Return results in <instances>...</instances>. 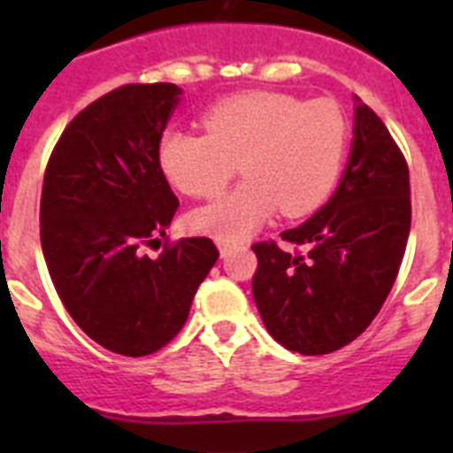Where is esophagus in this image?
<instances>
[{
    "instance_id": "esophagus-1",
    "label": "esophagus",
    "mask_w": 453,
    "mask_h": 453,
    "mask_svg": "<svg viewBox=\"0 0 453 453\" xmlns=\"http://www.w3.org/2000/svg\"><path fill=\"white\" fill-rule=\"evenodd\" d=\"M218 247H219V254H222V258H226V256L234 251V245H229V242H224V240H218Z\"/></svg>"
}]
</instances>
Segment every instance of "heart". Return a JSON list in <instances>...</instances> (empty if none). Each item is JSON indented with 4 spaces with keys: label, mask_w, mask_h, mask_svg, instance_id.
Masks as SVG:
<instances>
[{
    "label": "heart",
    "mask_w": 453,
    "mask_h": 453,
    "mask_svg": "<svg viewBox=\"0 0 453 453\" xmlns=\"http://www.w3.org/2000/svg\"><path fill=\"white\" fill-rule=\"evenodd\" d=\"M202 134L167 131L158 163L188 197H215L234 179L231 195L188 215V226L224 242L242 240L276 208L306 218L331 197L349 147L345 111L331 99L303 102L283 92H242L215 104Z\"/></svg>",
    "instance_id": "1"
}]
</instances>
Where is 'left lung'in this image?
I'll list each match as a JSON object with an SVG mask.
<instances>
[{
	"label": "left lung",
	"mask_w": 453,
	"mask_h": 453,
	"mask_svg": "<svg viewBox=\"0 0 453 453\" xmlns=\"http://www.w3.org/2000/svg\"><path fill=\"white\" fill-rule=\"evenodd\" d=\"M411 231V181L402 150L356 97L354 142L334 197L281 238L306 251L256 242L251 292L272 338L303 356L349 345L381 311Z\"/></svg>",
	"instance_id": "1"
}]
</instances>
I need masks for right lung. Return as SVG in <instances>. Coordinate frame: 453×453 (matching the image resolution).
Listing matches in <instances>:
<instances>
[{"mask_svg":"<svg viewBox=\"0 0 453 453\" xmlns=\"http://www.w3.org/2000/svg\"><path fill=\"white\" fill-rule=\"evenodd\" d=\"M181 88L129 83L86 106L50 156L40 242L63 306L104 349L147 356L181 331L192 297L218 261L211 238H181L158 258L179 199L158 145Z\"/></svg>","mask_w":453,"mask_h":453,"instance_id":"add662e5","label":"right lung"}]
</instances>
